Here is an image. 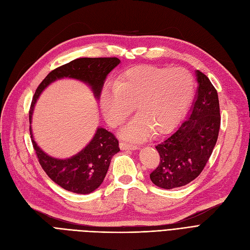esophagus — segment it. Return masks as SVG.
<instances>
[{"mask_svg": "<svg viewBox=\"0 0 250 250\" xmlns=\"http://www.w3.org/2000/svg\"><path fill=\"white\" fill-rule=\"evenodd\" d=\"M119 147H120V149H122V150H136V149H138L137 145L128 144V143H125V142L120 143Z\"/></svg>", "mask_w": 250, "mask_h": 250, "instance_id": "1", "label": "esophagus"}]
</instances>
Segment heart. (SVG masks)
Segmentation results:
<instances>
[{
	"mask_svg": "<svg viewBox=\"0 0 250 250\" xmlns=\"http://www.w3.org/2000/svg\"><path fill=\"white\" fill-rule=\"evenodd\" d=\"M195 80L184 68L140 66L128 69L116 84L107 85L100 104L108 124L123 125L136 105L138 113L119 135L132 142L147 139L155 133H167L176 126L188 109Z\"/></svg>",
	"mask_w": 250,
	"mask_h": 250,
	"instance_id": "heart-1",
	"label": "heart"
}]
</instances>
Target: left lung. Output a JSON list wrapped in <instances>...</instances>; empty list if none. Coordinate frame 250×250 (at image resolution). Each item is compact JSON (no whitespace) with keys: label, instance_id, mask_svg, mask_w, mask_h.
Listing matches in <instances>:
<instances>
[{"label":"left lung","instance_id":"8db88e82","mask_svg":"<svg viewBox=\"0 0 250 250\" xmlns=\"http://www.w3.org/2000/svg\"><path fill=\"white\" fill-rule=\"evenodd\" d=\"M198 88L186 120L155 146L160 165L150 179L156 187L172 189L196 179L206 166L217 141L220 113L217 91L209 78L196 71Z\"/></svg>","mask_w":250,"mask_h":250}]
</instances>
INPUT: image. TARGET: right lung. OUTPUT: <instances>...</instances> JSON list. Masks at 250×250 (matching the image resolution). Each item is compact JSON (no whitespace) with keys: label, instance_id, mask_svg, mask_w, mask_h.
Instances as JSON below:
<instances>
[{"label":"right lung","instance_id":"add662e5","mask_svg":"<svg viewBox=\"0 0 250 250\" xmlns=\"http://www.w3.org/2000/svg\"><path fill=\"white\" fill-rule=\"evenodd\" d=\"M119 63L120 60L117 58L74 60L51 71L36 89L29 115L33 146L45 173L53 182L68 191L80 195L95 191L104 181L112 156L119 151L118 141L106 128L98 126L91 140L78 153L67 159L54 158L42 150L34 139L32 120L37 101L46 87L63 78L83 82L90 88L96 100H99L108 74Z\"/></svg>","mask_w":250,"mask_h":250}]
</instances>
